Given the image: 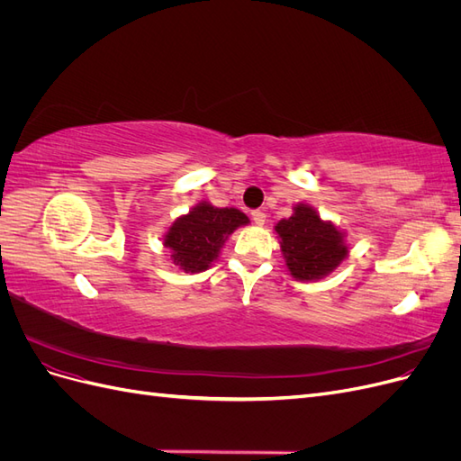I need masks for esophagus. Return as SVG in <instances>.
<instances>
[{"label":"esophagus","instance_id":"obj_1","mask_svg":"<svg viewBox=\"0 0 461 461\" xmlns=\"http://www.w3.org/2000/svg\"><path fill=\"white\" fill-rule=\"evenodd\" d=\"M252 219H254V222L256 225H265V213L261 212V209H256V212H252Z\"/></svg>","mask_w":461,"mask_h":461}]
</instances>
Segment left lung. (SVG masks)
I'll list each match as a JSON object with an SVG mask.
<instances>
[{"mask_svg":"<svg viewBox=\"0 0 461 461\" xmlns=\"http://www.w3.org/2000/svg\"><path fill=\"white\" fill-rule=\"evenodd\" d=\"M281 236L286 267L298 281H317L346 258L342 232L321 219L310 205H296L294 215L275 227Z\"/></svg>","mask_w":461,"mask_h":461,"instance_id":"obj_1","label":"left lung"}]
</instances>
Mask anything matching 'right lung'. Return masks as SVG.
Wrapping results in <instances>:
<instances>
[{"instance_id":"1","label":"right lung","mask_w":461,"mask_h":461,"mask_svg":"<svg viewBox=\"0 0 461 461\" xmlns=\"http://www.w3.org/2000/svg\"><path fill=\"white\" fill-rule=\"evenodd\" d=\"M246 222L248 217L239 209L200 203L173 222L163 244L173 252L176 265L185 271L200 273L217 259L227 236Z\"/></svg>"}]
</instances>
